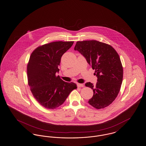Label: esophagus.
I'll use <instances>...</instances> for the list:
<instances>
[{
    "label": "esophagus",
    "mask_w": 146,
    "mask_h": 146,
    "mask_svg": "<svg viewBox=\"0 0 146 146\" xmlns=\"http://www.w3.org/2000/svg\"><path fill=\"white\" fill-rule=\"evenodd\" d=\"M77 86L78 88H84V85L83 84H79L78 83L77 84Z\"/></svg>",
    "instance_id": "1"
}]
</instances>
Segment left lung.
Instances as JSON below:
<instances>
[{"mask_svg":"<svg viewBox=\"0 0 146 146\" xmlns=\"http://www.w3.org/2000/svg\"><path fill=\"white\" fill-rule=\"evenodd\" d=\"M74 50L85 58L98 78L96 85L90 82L85 84L94 91L88 103L97 109L108 106L116 99L122 83L123 70L119 55L110 45L96 40L78 41Z\"/></svg>","mask_w":146,"mask_h":146,"instance_id":"8db88e82","label":"left lung"}]
</instances>
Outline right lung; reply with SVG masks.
Returning <instances> with one entry per match:
<instances>
[{
    "mask_svg": "<svg viewBox=\"0 0 146 146\" xmlns=\"http://www.w3.org/2000/svg\"><path fill=\"white\" fill-rule=\"evenodd\" d=\"M74 41H56L37 47L27 64L28 85L35 99L42 106L54 109L62 105L77 88L74 82L63 81L55 75L59 72L61 58Z\"/></svg>",
    "mask_w": 146,
    "mask_h": 146,
    "instance_id": "1",
    "label": "right lung"
}]
</instances>
